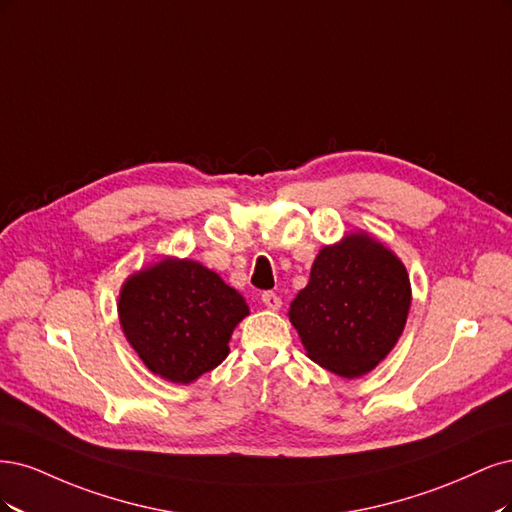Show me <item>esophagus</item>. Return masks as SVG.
<instances>
[{"label": "esophagus", "instance_id": "obj_1", "mask_svg": "<svg viewBox=\"0 0 512 512\" xmlns=\"http://www.w3.org/2000/svg\"><path fill=\"white\" fill-rule=\"evenodd\" d=\"M261 302H263V306L270 308V310H278L280 306H283V300H280L278 295H276V293H272V291L261 293Z\"/></svg>", "mask_w": 512, "mask_h": 512}]
</instances>
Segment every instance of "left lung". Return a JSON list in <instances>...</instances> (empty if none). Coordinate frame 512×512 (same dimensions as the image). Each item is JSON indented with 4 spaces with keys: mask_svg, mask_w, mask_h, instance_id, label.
<instances>
[{
    "mask_svg": "<svg viewBox=\"0 0 512 512\" xmlns=\"http://www.w3.org/2000/svg\"><path fill=\"white\" fill-rule=\"evenodd\" d=\"M412 302L402 259L364 229L315 257L289 306L306 355L342 378L372 372L400 340Z\"/></svg>",
    "mask_w": 512,
    "mask_h": 512,
    "instance_id": "8db88e82",
    "label": "left lung"
}]
</instances>
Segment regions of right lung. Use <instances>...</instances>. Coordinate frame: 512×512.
Listing matches in <instances>:
<instances>
[{"instance_id": "right-lung-1", "label": "right lung", "mask_w": 512, "mask_h": 512, "mask_svg": "<svg viewBox=\"0 0 512 512\" xmlns=\"http://www.w3.org/2000/svg\"><path fill=\"white\" fill-rule=\"evenodd\" d=\"M121 329L153 374L189 385L229 355V338L249 304L200 261L163 257L119 293Z\"/></svg>"}]
</instances>
